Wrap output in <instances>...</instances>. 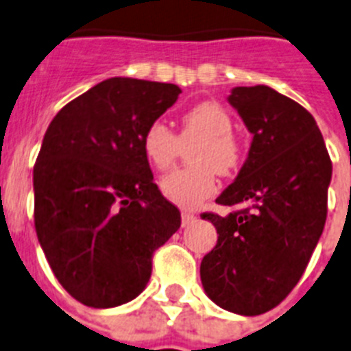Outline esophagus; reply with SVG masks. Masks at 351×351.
Segmentation results:
<instances>
[{"label":"esophagus","instance_id":"34e87169","mask_svg":"<svg viewBox=\"0 0 351 351\" xmlns=\"http://www.w3.org/2000/svg\"><path fill=\"white\" fill-rule=\"evenodd\" d=\"M195 219H197V217L193 214H189V212H183V214H181V224H183V226H190V224L195 223Z\"/></svg>","mask_w":351,"mask_h":351}]
</instances>
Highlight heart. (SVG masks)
<instances>
[{"mask_svg": "<svg viewBox=\"0 0 351 351\" xmlns=\"http://www.w3.org/2000/svg\"><path fill=\"white\" fill-rule=\"evenodd\" d=\"M190 147L192 167L179 168L159 181L161 193L181 208H195L217 190L215 172L230 173L239 162V145L232 136V119L215 103H199L181 116L176 136L162 121L150 123L143 134V154L158 170H167Z\"/></svg>", "mask_w": 351, "mask_h": 351, "instance_id": "obj_1", "label": "heart"}]
</instances>
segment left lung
Masks as SVG:
<instances>
[{"label": "left lung", "instance_id": "obj_1", "mask_svg": "<svg viewBox=\"0 0 351 351\" xmlns=\"http://www.w3.org/2000/svg\"><path fill=\"white\" fill-rule=\"evenodd\" d=\"M228 103L252 136L248 158L219 204L203 214L217 245L201 261L206 295L232 313L261 315L293 290L326 223L332 161L306 108L266 85L235 86Z\"/></svg>", "mask_w": 351, "mask_h": 351}]
</instances>
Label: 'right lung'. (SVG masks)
I'll return each instance as SVG.
<instances>
[{
  "instance_id": "add662e5",
  "label": "right lung",
  "mask_w": 351,
  "mask_h": 351,
  "mask_svg": "<svg viewBox=\"0 0 351 351\" xmlns=\"http://www.w3.org/2000/svg\"><path fill=\"white\" fill-rule=\"evenodd\" d=\"M172 83L110 77L64 105L34 167V223L61 287L92 308L136 299L152 254L181 226L143 154V134L178 101Z\"/></svg>"
}]
</instances>
